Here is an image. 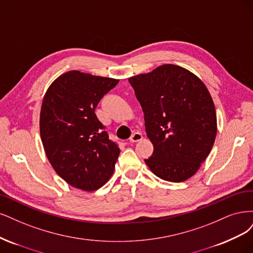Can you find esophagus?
I'll list each match as a JSON object with an SVG mask.
<instances>
[{
    "instance_id": "34e87169",
    "label": "esophagus",
    "mask_w": 253,
    "mask_h": 253,
    "mask_svg": "<svg viewBox=\"0 0 253 253\" xmlns=\"http://www.w3.org/2000/svg\"><path fill=\"white\" fill-rule=\"evenodd\" d=\"M143 138V134L141 132H134L131 136H130V142L131 143H136L138 141H141Z\"/></svg>"
}]
</instances>
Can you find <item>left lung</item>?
<instances>
[{
    "label": "left lung",
    "instance_id": "1",
    "mask_svg": "<svg viewBox=\"0 0 253 253\" xmlns=\"http://www.w3.org/2000/svg\"><path fill=\"white\" fill-rule=\"evenodd\" d=\"M128 81L153 144L145 163L162 180H188L208 157L216 136V113L207 87L192 72L172 64Z\"/></svg>",
    "mask_w": 253,
    "mask_h": 253
}]
</instances>
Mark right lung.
Instances as JSON below:
<instances>
[{
	"label": "right lung",
	"instance_id": "add662e5",
	"mask_svg": "<svg viewBox=\"0 0 253 253\" xmlns=\"http://www.w3.org/2000/svg\"><path fill=\"white\" fill-rule=\"evenodd\" d=\"M118 83L71 70L55 79L44 95L40 115L44 150L55 172L76 188L99 189L115 170L120 148L94 110Z\"/></svg>",
	"mask_w": 253,
	"mask_h": 253
}]
</instances>
